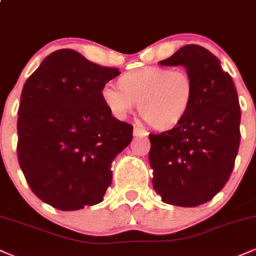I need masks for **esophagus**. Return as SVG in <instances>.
Masks as SVG:
<instances>
[{"mask_svg": "<svg viewBox=\"0 0 256 256\" xmlns=\"http://www.w3.org/2000/svg\"><path fill=\"white\" fill-rule=\"evenodd\" d=\"M134 136H136V137H146V136H148V132H146L144 128H140V126H134Z\"/></svg>", "mask_w": 256, "mask_h": 256, "instance_id": "34e87169", "label": "esophagus"}]
</instances>
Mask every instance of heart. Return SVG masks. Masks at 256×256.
I'll return each instance as SVG.
<instances>
[{
  "label": "heart",
  "instance_id": "heart-1",
  "mask_svg": "<svg viewBox=\"0 0 256 256\" xmlns=\"http://www.w3.org/2000/svg\"><path fill=\"white\" fill-rule=\"evenodd\" d=\"M194 89L192 77L183 68L146 66L122 76L120 86L106 84L102 98L116 118H126L138 104L146 124L166 130L184 118L192 104Z\"/></svg>",
  "mask_w": 256,
  "mask_h": 256
}]
</instances>
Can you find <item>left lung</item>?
Here are the masks:
<instances>
[{
    "instance_id": "1",
    "label": "left lung",
    "mask_w": 256,
    "mask_h": 256,
    "mask_svg": "<svg viewBox=\"0 0 256 256\" xmlns=\"http://www.w3.org/2000/svg\"><path fill=\"white\" fill-rule=\"evenodd\" d=\"M158 64L184 66L195 89L174 128L149 134L152 186L165 204L196 207L210 201L234 170L240 140L238 96L219 58L204 46H184Z\"/></svg>"
}]
</instances>
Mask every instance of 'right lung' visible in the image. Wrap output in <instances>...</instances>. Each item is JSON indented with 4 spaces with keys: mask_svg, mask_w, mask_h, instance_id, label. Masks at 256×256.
<instances>
[{
    "mask_svg": "<svg viewBox=\"0 0 256 256\" xmlns=\"http://www.w3.org/2000/svg\"><path fill=\"white\" fill-rule=\"evenodd\" d=\"M118 68L72 49L48 55L25 82L18 116V160L37 198L60 210L104 201L110 166L134 126L112 116L102 88Z\"/></svg>",
    "mask_w": 256,
    "mask_h": 256,
    "instance_id": "right-lung-1",
    "label": "right lung"
}]
</instances>
